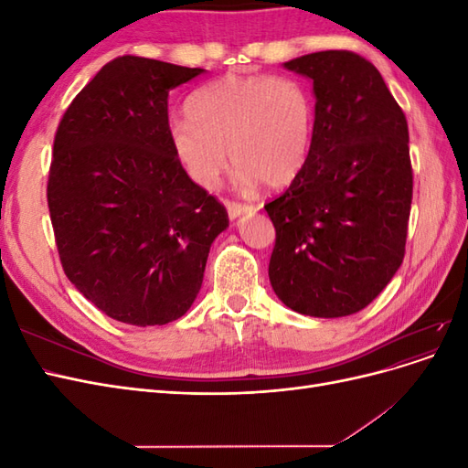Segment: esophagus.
<instances>
[{
    "label": "esophagus",
    "mask_w": 468,
    "mask_h": 468,
    "mask_svg": "<svg viewBox=\"0 0 468 468\" xmlns=\"http://www.w3.org/2000/svg\"><path fill=\"white\" fill-rule=\"evenodd\" d=\"M229 205V217L234 220V218H238V217H242V215H246V212H251L253 210V207H250V205H239V203H226Z\"/></svg>",
    "instance_id": "esophagus-1"
}]
</instances>
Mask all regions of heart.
<instances>
[{
	"mask_svg": "<svg viewBox=\"0 0 468 468\" xmlns=\"http://www.w3.org/2000/svg\"><path fill=\"white\" fill-rule=\"evenodd\" d=\"M187 115L172 124L169 144L205 189L217 187L229 150L239 187L263 181L281 189L301 176L313 148L314 99L291 76H222L191 95Z\"/></svg>",
	"mask_w": 468,
	"mask_h": 468,
	"instance_id": "1",
	"label": "heart"
}]
</instances>
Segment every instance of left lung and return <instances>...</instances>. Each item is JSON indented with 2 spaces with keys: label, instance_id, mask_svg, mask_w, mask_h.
Wrapping results in <instances>:
<instances>
[{
  "label": "left lung",
  "instance_id": "obj_1",
  "mask_svg": "<svg viewBox=\"0 0 468 468\" xmlns=\"http://www.w3.org/2000/svg\"><path fill=\"white\" fill-rule=\"evenodd\" d=\"M313 80V148L265 210L275 226L269 281L291 310L314 318L359 313L404 260L412 164L408 122L378 69L349 50L282 64Z\"/></svg>",
  "mask_w": 468,
  "mask_h": 468
}]
</instances>
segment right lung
I'll return each instance as SVG.
<instances>
[{
  "instance_id": "obj_1",
  "label": "right lung",
  "mask_w": 468,
  "mask_h": 468,
  "mask_svg": "<svg viewBox=\"0 0 468 468\" xmlns=\"http://www.w3.org/2000/svg\"><path fill=\"white\" fill-rule=\"evenodd\" d=\"M203 72L119 56L56 131L47 187L56 248L72 285L112 320L146 328L186 314L229 226L169 144L167 95Z\"/></svg>"
}]
</instances>
